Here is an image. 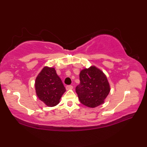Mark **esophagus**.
Returning <instances> with one entry per match:
<instances>
[{"instance_id":"esophagus-1","label":"esophagus","mask_w":147,"mask_h":147,"mask_svg":"<svg viewBox=\"0 0 147 147\" xmlns=\"http://www.w3.org/2000/svg\"><path fill=\"white\" fill-rule=\"evenodd\" d=\"M65 88H66V90H72L73 88V86L72 85H68V86H66Z\"/></svg>"}]
</instances>
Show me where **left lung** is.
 Listing matches in <instances>:
<instances>
[{"label": "left lung", "mask_w": 147, "mask_h": 147, "mask_svg": "<svg viewBox=\"0 0 147 147\" xmlns=\"http://www.w3.org/2000/svg\"><path fill=\"white\" fill-rule=\"evenodd\" d=\"M76 92L82 104L90 108L104 104L111 88L107 76L95 65L82 70Z\"/></svg>", "instance_id": "1"}]
</instances>
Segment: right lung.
Wrapping results in <instances>:
<instances>
[{"instance_id": "1", "label": "right lung", "mask_w": 147, "mask_h": 147, "mask_svg": "<svg viewBox=\"0 0 147 147\" xmlns=\"http://www.w3.org/2000/svg\"><path fill=\"white\" fill-rule=\"evenodd\" d=\"M36 95L49 107L57 105L65 88L54 67L45 66L35 80Z\"/></svg>"}]
</instances>
